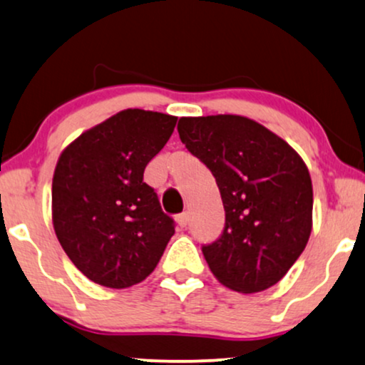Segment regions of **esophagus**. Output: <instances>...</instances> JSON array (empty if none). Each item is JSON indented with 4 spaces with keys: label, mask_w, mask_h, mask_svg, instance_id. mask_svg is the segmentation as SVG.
Segmentation results:
<instances>
[{
    "label": "esophagus",
    "mask_w": 365,
    "mask_h": 365,
    "mask_svg": "<svg viewBox=\"0 0 365 365\" xmlns=\"http://www.w3.org/2000/svg\"><path fill=\"white\" fill-rule=\"evenodd\" d=\"M177 224H178L182 229L187 227V224H188V214H187V212H183V214L177 215Z\"/></svg>",
    "instance_id": "obj_1"
}]
</instances>
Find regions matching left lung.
Wrapping results in <instances>:
<instances>
[{
  "mask_svg": "<svg viewBox=\"0 0 365 365\" xmlns=\"http://www.w3.org/2000/svg\"><path fill=\"white\" fill-rule=\"evenodd\" d=\"M177 129L222 197V236L202 247L210 271L234 292L274 286L312 234L313 188L305 161L283 138L236 114L180 118Z\"/></svg>",
  "mask_w": 365,
  "mask_h": 365,
  "instance_id": "1",
  "label": "left lung"
}]
</instances>
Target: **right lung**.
Returning <instances> with one entry per match:
<instances>
[{"instance_id":"1","label":"right lung","mask_w":365,"mask_h":365,"mask_svg":"<svg viewBox=\"0 0 365 365\" xmlns=\"http://www.w3.org/2000/svg\"><path fill=\"white\" fill-rule=\"evenodd\" d=\"M175 124L170 114L124 109L60 153L52 180L53 229L66 255L94 283L114 289L141 283L175 234L158 195L143 182Z\"/></svg>"}]
</instances>
